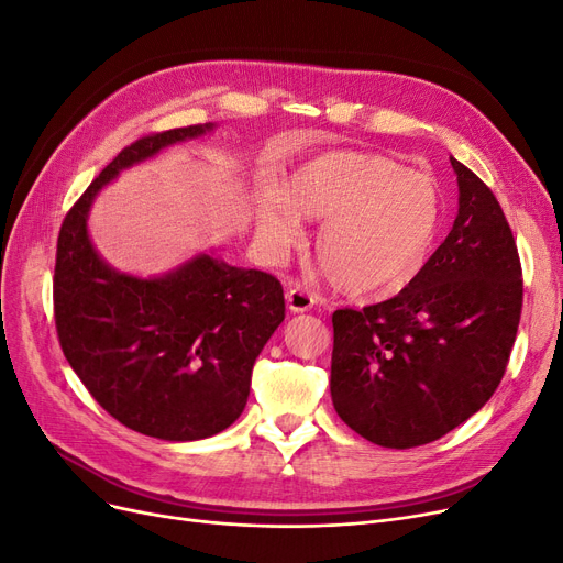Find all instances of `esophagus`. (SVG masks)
<instances>
[{
    "mask_svg": "<svg viewBox=\"0 0 563 563\" xmlns=\"http://www.w3.org/2000/svg\"><path fill=\"white\" fill-rule=\"evenodd\" d=\"M316 303H318V297L310 295L303 287H292L287 292V308L292 310V313H306V310H310Z\"/></svg>",
    "mask_w": 563,
    "mask_h": 563,
    "instance_id": "obj_1",
    "label": "esophagus"
}]
</instances>
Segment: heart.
I'll list each match as a JSON object with an SVG mask.
<instances>
[{"mask_svg": "<svg viewBox=\"0 0 563 563\" xmlns=\"http://www.w3.org/2000/svg\"><path fill=\"white\" fill-rule=\"evenodd\" d=\"M287 192L266 190L257 201L262 245L278 257L301 241V216L322 220L318 260L350 295H394L408 287L439 239V185L383 155L322 153L299 166Z\"/></svg>", "mask_w": 563, "mask_h": 563, "instance_id": "b5f03b06", "label": "heart"}]
</instances>
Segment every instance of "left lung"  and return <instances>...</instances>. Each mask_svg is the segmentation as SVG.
<instances>
[{
	"mask_svg": "<svg viewBox=\"0 0 563 563\" xmlns=\"http://www.w3.org/2000/svg\"><path fill=\"white\" fill-rule=\"evenodd\" d=\"M460 213L397 297L341 308L331 352L339 418L383 448L441 439L501 383L522 316V266L494 192L450 157Z\"/></svg>",
	"mask_w": 563,
	"mask_h": 563,
	"instance_id": "left-lung-1",
	"label": "left lung"
}]
</instances>
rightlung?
Masks as SVG:
<instances>
[{"instance_id": "obj_1", "label": "right lung", "mask_w": 563, "mask_h": 563, "mask_svg": "<svg viewBox=\"0 0 563 563\" xmlns=\"http://www.w3.org/2000/svg\"><path fill=\"white\" fill-rule=\"evenodd\" d=\"M213 124L148 134L122 148L71 206L57 236V339L95 401L159 441H199L236 422L255 360L285 320L278 278L201 253L157 278L120 274L99 257L88 213L122 169Z\"/></svg>"}]
</instances>
